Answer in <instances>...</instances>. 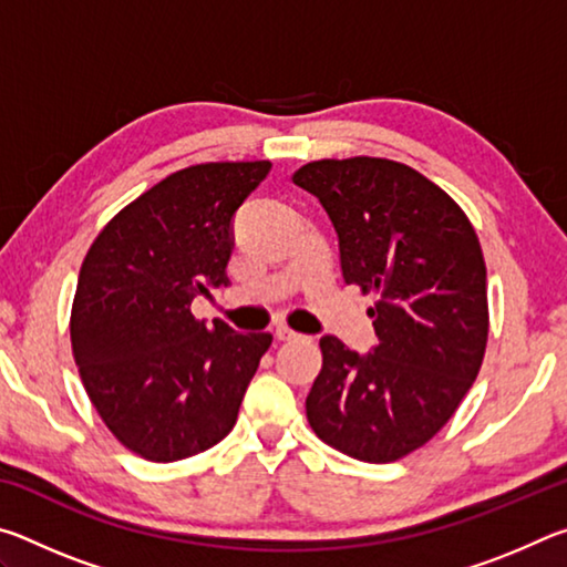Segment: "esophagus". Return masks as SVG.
Instances as JSON below:
<instances>
[{
	"mask_svg": "<svg viewBox=\"0 0 567 567\" xmlns=\"http://www.w3.org/2000/svg\"><path fill=\"white\" fill-rule=\"evenodd\" d=\"M275 338L280 340V342H290V340H300L302 334L290 330V328H287V324H277V328H275Z\"/></svg>",
	"mask_w": 567,
	"mask_h": 567,
	"instance_id": "1",
	"label": "esophagus"
}]
</instances>
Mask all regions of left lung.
<instances>
[{
  "instance_id": "1",
  "label": "left lung",
  "mask_w": 567,
  "mask_h": 567,
  "mask_svg": "<svg viewBox=\"0 0 567 567\" xmlns=\"http://www.w3.org/2000/svg\"><path fill=\"white\" fill-rule=\"evenodd\" d=\"M338 233L342 280L375 295L380 344L358 354L320 340L307 420L322 443L362 463H395L433 440L485 358L483 249L453 197L385 157L315 159L292 175Z\"/></svg>"
}]
</instances>
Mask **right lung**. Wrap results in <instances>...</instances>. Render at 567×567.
Segmentation results:
<instances>
[{
    "label": "right lung",
    "mask_w": 567,
    "mask_h": 567,
    "mask_svg": "<svg viewBox=\"0 0 567 567\" xmlns=\"http://www.w3.org/2000/svg\"><path fill=\"white\" fill-rule=\"evenodd\" d=\"M270 159L205 162L167 175L122 207L84 255L70 338L82 385L110 433L150 463H175L235 427L272 344L195 320L189 305L227 285L233 215Z\"/></svg>",
    "instance_id": "add662e5"
}]
</instances>
